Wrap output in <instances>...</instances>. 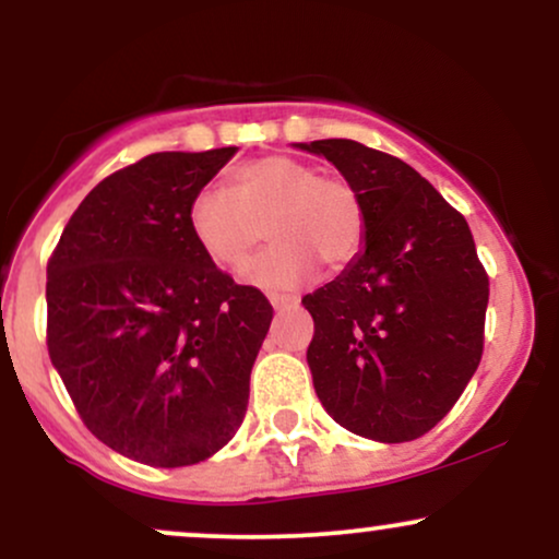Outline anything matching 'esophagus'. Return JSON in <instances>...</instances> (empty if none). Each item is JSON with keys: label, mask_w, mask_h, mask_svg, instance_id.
<instances>
[{"label": "esophagus", "mask_w": 559, "mask_h": 559, "mask_svg": "<svg viewBox=\"0 0 559 559\" xmlns=\"http://www.w3.org/2000/svg\"><path fill=\"white\" fill-rule=\"evenodd\" d=\"M273 310H292V307H299V297L294 294H271Z\"/></svg>", "instance_id": "34e87169"}]
</instances>
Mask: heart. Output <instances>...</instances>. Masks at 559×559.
<instances>
[{
	"instance_id": "obj_1",
	"label": "heart",
	"mask_w": 559,
	"mask_h": 559,
	"mask_svg": "<svg viewBox=\"0 0 559 559\" xmlns=\"http://www.w3.org/2000/svg\"><path fill=\"white\" fill-rule=\"evenodd\" d=\"M267 234L271 252L249 278L267 288L299 284L316 271H342L365 241V210L355 186L286 155L249 159L230 173L228 189L207 186L191 199L189 228L217 267L239 273Z\"/></svg>"
}]
</instances>
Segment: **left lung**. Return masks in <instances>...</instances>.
Wrapping results in <instances>:
<instances>
[{"instance_id":"8db88e82","label":"left lung","mask_w":559,"mask_h":559,"mask_svg":"<svg viewBox=\"0 0 559 559\" xmlns=\"http://www.w3.org/2000/svg\"><path fill=\"white\" fill-rule=\"evenodd\" d=\"M355 186L365 241L331 284L301 299L325 413L362 439L400 444L428 433L476 373L489 275L465 217L400 157L352 139L297 144Z\"/></svg>"}]
</instances>
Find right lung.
<instances>
[{
	"label": "right lung",
	"instance_id": "right-lung-1",
	"mask_svg": "<svg viewBox=\"0 0 559 559\" xmlns=\"http://www.w3.org/2000/svg\"><path fill=\"white\" fill-rule=\"evenodd\" d=\"M236 155L157 152L96 183L47 265V346L81 420L123 457L183 467L239 431L273 307L199 249L191 199Z\"/></svg>",
	"mask_w": 559,
	"mask_h": 559
}]
</instances>
